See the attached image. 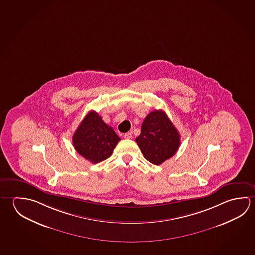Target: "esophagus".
I'll use <instances>...</instances> for the list:
<instances>
[{"label": "esophagus", "instance_id": "esophagus-1", "mask_svg": "<svg viewBox=\"0 0 255 255\" xmlns=\"http://www.w3.org/2000/svg\"><path fill=\"white\" fill-rule=\"evenodd\" d=\"M124 138H126V139L131 138H132V133H131V132H127V133L124 135Z\"/></svg>", "mask_w": 255, "mask_h": 255}]
</instances>
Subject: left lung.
Returning <instances> with one entry per match:
<instances>
[{"mask_svg": "<svg viewBox=\"0 0 255 255\" xmlns=\"http://www.w3.org/2000/svg\"><path fill=\"white\" fill-rule=\"evenodd\" d=\"M136 142L143 156L154 165H161L174 156L180 146V134L162 110L147 115Z\"/></svg>", "mask_w": 255, "mask_h": 255, "instance_id": "obj_1", "label": "left lung"}]
</instances>
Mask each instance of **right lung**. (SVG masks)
Segmentation results:
<instances>
[{
    "instance_id": "right-lung-1",
    "label": "right lung",
    "mask_w": 255,
    "mask_h": 255,
    "mask_svg": "<svg viewBox=\"0 0 255 255\" xmlns=\"http://www.w3.org/2000/svg\"><path fill=\"white\" fill-rule=\"evenodd\" d=\"M121 140L111 126L95 111L88 113L73 134L72 142L76 151L93 164L106 160Z\"/></svg>"
}]
</instances>
